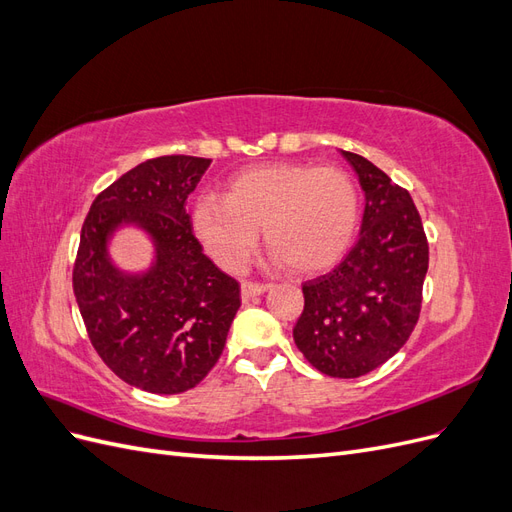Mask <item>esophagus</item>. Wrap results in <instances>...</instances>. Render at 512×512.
Returning <instances> with one entry per match:
<instances>
[{"label":"esophagus","instance_id":"34e87169","mask_svg":"<svg viewBox=\"0 0 512 512\" xmlns=\"http://www.w3.org/2000/svg\"><path fill=\"white\" fill-rule=\"evenodd\" d=\"M269 290V284H260V282H241V297L243 301L247 299H254L258 297V294L267 292Z\"/></svg>","mask_w":512,"mask_h":512}]
</instances>
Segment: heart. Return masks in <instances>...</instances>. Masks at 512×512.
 I'll return each mask as SVG.
<instances>
[{
	"instance_id": "b5f03b06",
	"label": "heart",
	"mask_w": 512,
	"mask_h": 512,
	"mask_svg": "<svg viewBox=\"0 0 512 512\" xmlns=\"http://www.w3.org/2000/svg\"><path fill=\"white\" fill-rule=\"evenodd\" d=\"M359 218V188L346 170L262 164L232 177L224 196L198 198L192 224L224 271L245 267L262 228L277 260L299 273H316L348 252Z\"/></svg>"
}]
</instances>
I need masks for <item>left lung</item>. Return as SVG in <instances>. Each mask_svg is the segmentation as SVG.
<instances>
[{
	"mask_svg": "<svg viewBox=\"0 0 512 512\" xmlns=\"http://www.w3.org/2000/svg\"><path fill=\"white\" fill-rule=\"evenodd\" d=\"M365 192L361 237L327 275L303 284L294 344L331 378H359L391 359L421 314L429 245L408 190L342 151Z\"/></svg>",
	"mask_w": 512,
	"mask_h": 512,
	"instance_id": "1",
	"label": "left lung"
}]
</instances>
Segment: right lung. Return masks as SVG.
I'll return each mask as SVG.
<instances>
[{"label": "right lung", "mask_w": 512, "mask_h": 512, "mask_svg": "<svg viewBox=\"0 0 512 512\" xmlns=\"http://www.w3.org/2000/svg\"><path fill=\"white\" fill-rule=\"evenodd\" d=\"M211 160L162 156L134 166L96 196L72 271L91 346L136 389L190 391L224 350L241 305L239 282L203 254L185 213ZM145 229L157 260L143 274L117 270L107 239L121 225Z\"/></svg>", "instance_id": "right-lung-1"}]
</instances>
